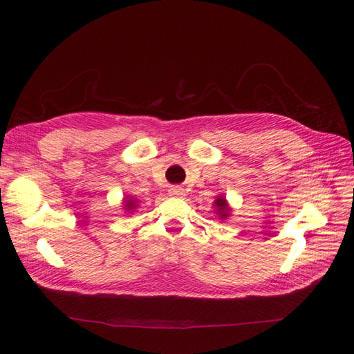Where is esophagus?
Returning a JSON list of instances; mask_svg holds the SVG:
<instances>
[{"label": "esophagus", "instance_id": "obj_1", "mask_svg": "<svg viewBox=\"0 0 354 354\" xmlns=\"http://www.w3.org/2000/svg\"><path fill=\"white\" fill-rule=\"evenodd\" d=\"M171 196H177V197L185 196V191L182 189V187L174 186V187H171Z\"/></svg>", "mask_w": 354, "mask_h": 354}]
</instances>
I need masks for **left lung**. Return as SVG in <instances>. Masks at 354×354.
Segmentation results:
<instances>
[{
  "label": "left lung",
  "instance_id": "8db88e82",
  "mask_svg": "<svg viewBox=\"0 0 354 354\" xmlns=\"http://www.w3.org/2000/svg\"><path fill=\"white\" fill-rule=\"evenodd\" d=\"M215 206H217L218 209V214L221 215V218H226L227 217V214H229V207H227V203H226V200L223 198V197H218L217 198V201H215Z\"/></svg>",
  "mask_w": 354,
  "mask_h": 354
}]
</instances>
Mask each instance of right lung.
<instances>
[{
	"mask_svg": "<svg viewBox=\"0 0 354 354\" xmlns=\"http://www.w3.org/2000/svg\"><path fill=\"white\" fill-rule=\"evenodd\" d=\"M125 203H127V207H128V209H131V206H134V201H131V200L125 201Z\"/></svg>",
	"mask_w": 354,
	"mask_h": 354,
	"instance_id": "obj_1",
	"label": "right lung"
}]
</instances>
